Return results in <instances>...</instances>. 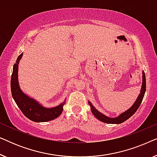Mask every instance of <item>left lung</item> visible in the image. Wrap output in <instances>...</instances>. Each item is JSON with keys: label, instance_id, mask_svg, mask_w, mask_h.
Segmentation results:
<instances>
[{"label": "left lung", "instance_id": "obj_1", "mask_svg": "<svg viewBox=\"0 0 157 157\" xmlns=\"http://www.w3.org/2000/svg\"><path fill=\"white\" fill-rule=\"evenodd\" d=\"M145 92H146V76H145L144 71H143L142 84H141L140 94H139L138 97H137L136 100L135 101L134 104H133L132 106L128 109V110H126L124 111V112L121 113V114L118 116L117 117L111 118V117H107L106 115L103 114L102 113H101L100 111H98L97 109L93 106V104H92L91 101H89V104L90 107H91L92 113H93L94 117H95L97 119L99 120V121L104 122V123H107V124H119L123 123L124 121H125L126 120H127L128 118H130L133 114H134V113H135V112L137 111V109H139V106H140L141 104V101H142L144 96Z\"/></svg>", "mask_w": 157, "mask_h": 157}]
</instances>
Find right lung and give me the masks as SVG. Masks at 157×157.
<instances>
[{"label":"right lung","instance_id":"right-lung-1","mask_svg":"<svg viewBox=\"0 0 157 157\" xmlns=\"http://www.w3.org/2000/svg\"><path fill=\"white\" fill-rule=\"evenodd\" d=\"M23 56V53L19 56L13 68V74L10 81V89L13 99L23 114L31 121L35 122H46L59 117L63 111V102L52 108H46L39 104L37 101L29 97L21 89L18 82V64Z\"/></svg>","mask_w":157,"mask_h":157}]
</instances>
